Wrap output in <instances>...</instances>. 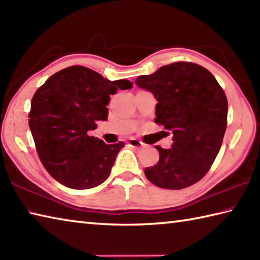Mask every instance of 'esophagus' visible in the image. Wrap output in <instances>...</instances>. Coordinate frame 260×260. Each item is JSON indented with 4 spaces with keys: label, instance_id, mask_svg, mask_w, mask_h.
Instances as JSON below:
<instances>
[{
    "label": "esophagus",
    "instance_id": "obj_1",
    "mask_svg": "<svg viewBox=\"0 0 260 260\" xmlns=\"http://www.w3.org/2000/svg\"><path fill=\"white\" fill-rule=\"evenodd\" d=\"M128 144L132 146V148H141V146H143L144 144L141 142V141H139V140H136V139H131L129 141H128Z\"/></svg>",
    "mask_w": 260,
    "mask_h": 260
}]
</instances>
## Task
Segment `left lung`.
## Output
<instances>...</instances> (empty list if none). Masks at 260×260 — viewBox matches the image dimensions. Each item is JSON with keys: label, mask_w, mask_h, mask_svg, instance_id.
I'll list each match as a JSON object with an SVG mask.
<instances>
[{"label": "left lung", "mask_w": 260, "mask_h": 260, "mask_svg": "<svg viewBox=\"0 0 260 260\" xmlns=\"http://www.w3.org/2000/svg\"><path fill=\"white\" fill-rule=\"evenodd\" d=\"M135 84L157 99L154 122L173 133L171 149L155 146L159 161L144 174L155 186L181 190L209 172L228 126V99L209 70L178 61L142 75Z\"/></svg>", "instance_id": "1"}]
</instances>
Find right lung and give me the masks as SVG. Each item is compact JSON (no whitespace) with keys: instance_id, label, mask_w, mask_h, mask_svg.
I'll return each mask as SVG.
<instances>
[{"instance_id":"1","label":"right lung","mask_w":260,"mask_h":260,"mask_svg":"<svg viewBox=\"0 0 260 260\" xmlns=\"http://www.w3.org/2000/svg\"><path fill=\"white\" fill-rule=\"evenodd\" d=\"M126 79L108 81L94 70L72 66L52 75L31 99L28 122L41 162L55 181L75 190L100 185L125 143L89 136L108 118V103Z\"/></svg>"}]
</instances>
